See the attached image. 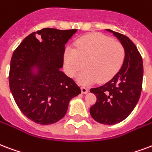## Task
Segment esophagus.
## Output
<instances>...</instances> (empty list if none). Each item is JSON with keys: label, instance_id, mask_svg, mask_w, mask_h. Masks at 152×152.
<instances>
[{"label": "esophagus", "instance_id": "obj_1", "mask_svg": "<svg viewBox=\"0 0 152 152\" xmlns=\"http://www.w3.org/2000/svg\"><path fill=\"white\" fill-rule=\"evenodd\" d=\"M81 92H82L83 94H87V93L88 92V89L86 88H84V87H82V88H81Z\"/></svg>", "mask_w": 152, "mask_h": 152}]
</instances>
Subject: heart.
<instances>
[{
	"label": "heart",
	"mask_w": 152,
	"mask_h": 152,
	"mask_svg": "<svg viewBox=\"0 0 152 152\" xmlns=\"http://www.w3.org/2000/svg\"><path fill=\"white\" fill-rule=\"evenodd\" d=\"M125 58V49L121 43L114 41L101 33H91L79 39L75 48L68 47L64 54L66 73L74 76L81 85H89L98 80L103 83L117 73Z\"/></svg>",
	"instance_id": "1"
}]
</instances>
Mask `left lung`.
I'll list each match as a JSON object with an SVG mask.
<instances>
[{"label":"left lung","mask_w":152,"mask_h":152,"mask_svg":"<svg viewBox=\"0 0 152 152\" xmlns=\"http://www.w3.org/2000/svg\"><path fill=\"white\" fill-rule=\"evenodd\" d=\"M125 49V58L120 70L106 84L91 88L96 103L90 108V114L102 124L112 125L121 122L136 106L142 90L143 60L135 44L129 38L112 30Z\"/></svg>","instance_id":"obj_1"}]
</instances>
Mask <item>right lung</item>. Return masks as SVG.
Listing matches in <instances>:
<instances>
[{
  "mask_svg": "<svg viewBox=\"0 0 152 152\" xmlns=\"http://www.w3.org/2000/svg\"><path fill=\"white\" fill-rule=\"evenodd\" d=\"M77 29L43 28L25 37L10 62L9 87L25 116L39 124L57 122L81 91L61 69L68 40Z\"/></svg>",
  "mask_w": 152,
  "mask_h": 152,
  "instance_id": "1",
  "label": "right lung"
}]
</instances>
